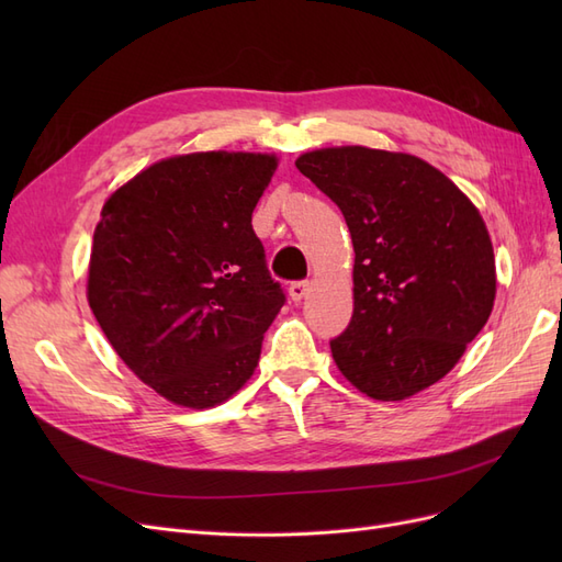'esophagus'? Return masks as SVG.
<instances>
[{"instance_id":"esophagus-1","label":"esophagus","mask_w":562,"mask_h":562,"mask_svg":"<svg viewBox=\"0 0 562 562\" xmlns=\"http://www.w3.org/2000/svg\"><path fill=\"white\" fill-rule=\"evenodd\" d=\"M310 281H293L291 288H288V293H291V300L293 302H300L310 295Z\"/></svg>"}]
</instances>
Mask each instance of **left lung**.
Here are the masks:
<instances>
[{
    "mask_svg": "<svg viewBox=\"0 0 562 562\" xmlns=\"http://www.w3.org/2000/svg\"><path fill=\"white\" fill-rule=\"evenodd\" d=\"M295 166L342 211L353 244V314L330 351L366 396L403 401L454 368L495 304L481 213L413 155L328 147Z\"/></svg>",
    "mask_w": 562,
    "mask_h": 562,
    "instance_id": "left-lung-1",
    "label": "left lung"
}]
</instances>
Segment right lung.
<instances>
[{"label": "right lung", "mask_w": 562, "mask_h": 562, "mask_svg": "<svg viewBox=\"0 0 562 562\" xmlns=\"http://www.w3.org/2000/svg\"><path fill=\"white\" fill-rule=\"evenodd\" d=\"M277 157L196 151L145 168L105 201L89 304L145 384L184 407L227 401L252 375L285 293L252 211Z\"/></svg>", "instance_id": "1"}]
</instances>
